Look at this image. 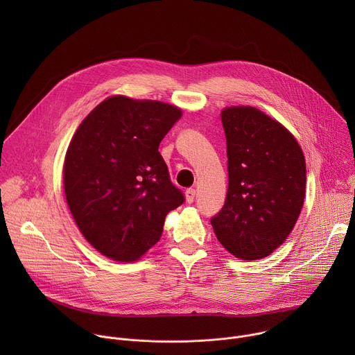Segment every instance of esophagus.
<instances>
[{"mask_svg": "<svg viewBox=\"0 0 355 355\" xmlns=\"http://www.w3.org/2000/svg\"><path fill=\"white\" fill-rule=\"evenodd\" d=\"M195 193H196L195 188H188V189L185 191V196H187V202H188V204H192V202L195 200Z\"/></svg>", "mask_w": 355, "mask_h": 355, "instance_id": "1", "label": "esophagus"}]
</instances>
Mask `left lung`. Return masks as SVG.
I'll list each match as a JSON object with an SVG mask.
<instances>
[{"label": "left lung", "instance_id": "left-lung-1", "mask_svg": "<svg viewBox=\"0 0 355 355\" xmlns=\"http://www.w3.org/2000/svg\"><path fill=\"white\" fill-rule=\"evenodd\" d=\"M229 188L211 218L218 240L241 260H260L292 232L306 188V163L295 137L252 107L222 111Z\"/></svg>", "mask_w": 355, "mask_h": 355}]
</instances>
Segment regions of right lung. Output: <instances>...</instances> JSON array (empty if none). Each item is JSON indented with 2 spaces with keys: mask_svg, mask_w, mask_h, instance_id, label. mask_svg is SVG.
I'll use <instances>...</instances> for the list:
<instances>
[{
  "mask_svg": "<svg viewBox=\"0 0 355 355\" xmlns=\"http://www.w3.org/2000/svg\"><path fill=\"white\" fill-rule=\"evenodd\" d=\"M159 101L111 96L76 130L64 160V192L84 237L104 256L136 261L184 204L159 146L181 118Z\"/></svg>",
  "mask_w": 355,
  "mask_h": 355,
  "instance_id": "add662e5",
  "label": "right lung"
}]
</instances>
